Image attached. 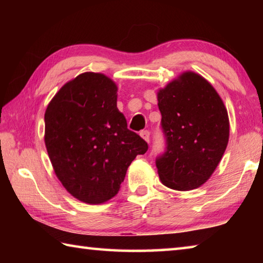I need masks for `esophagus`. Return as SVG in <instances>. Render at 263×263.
I'll return each instance as SVG.
<instances>
[{
	"mask_svg": "<svg viewBox=\"0 0 263 263\" xmlns=\"http://www.w3.org/2000/svg\"><path fill=\"white\" fill-rule=\"evenodd\" d=\"M140 136L142 137V139L146 140V141H149V136H151V132L148 130H142L140 132Z\"/></svg>",
	"mask_w": 263,
	"mask_h": 263,
	"instance_id": "esophagus-1",
	"label": "esophagus"
}]
</instances>
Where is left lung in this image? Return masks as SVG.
<instances>
[{
	"label": "left lung",
	"mask_w": 263,
	"mask_h": 263,
	"mask_svg": "<svg viewBox=\"0 0 263 263\" xmlns=\"http://www.w3.org/2000/svg\"><path fill=\"white\" fill-rule=\"evenodd\" d=\"M166 149L155 160L171 189L201 186L215 172L229 142L228 110L210 83L186 72L158 92Z\"/></svg>",
	"instance_id": "obj_1"
}]
</instances>
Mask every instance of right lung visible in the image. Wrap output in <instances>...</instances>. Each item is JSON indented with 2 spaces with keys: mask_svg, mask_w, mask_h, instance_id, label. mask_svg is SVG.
Here are the masks:
<instances>
[{
  "mask_svg": "<svg viewBox=\"0 0 263 263\" xmlns=\"http://www.w3.org/2000/svg\"><path fill=\"white\" fill-rule=\"evenodd\" d=\"M45 145L62 185L88 204L117 195L128 166L148 149L118 111L115 82L91 72L66 83L50 102Z\"/></svg>",
  "mask_w": 263,
  "mask_h": 263,
  "instance_id": "right-lung-1",
  "label": "right lung"
}]
</instances>
